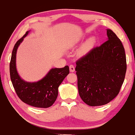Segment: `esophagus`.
<instances>
[{
  "mask_svg": "<svg viewBox=\"0 0 135 135\" xmlns=\"http://www.w3.org/2000/svg\"><path fill=\"white\" fill-rule=\"evenodd\" d=\"M69 68H70V71L71 72H75V67H74V66L73 65H70L69 66Z\"/></svg>",
  "mask_w": 135,
  "mask_h": 135,
  "instance_id": "34e87169",
  "label": "esophagus"
}]
</instances>
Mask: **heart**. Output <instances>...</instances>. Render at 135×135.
I'll list each match as a JSON object with an SVG mask.
<instances>
[{
  "instance_id": "heart-1",
  "label": "heart",
  "mask_w": 135,
  "mask_h": 135,
  "mask_svg": "<svg viewBox=\"0 0 135 135\" xmlns=\"http://www.w3.org/2000/svg\"><path fill=\"white\" fill-rule=\"evenodd\" d=\"M94 44H95V38L94 37L89 38L80 48L79 51L81 55H86V54H87L93 47Z\"/></svg>"
}]
</instances>
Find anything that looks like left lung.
Instances as JSON below:
<instances>
[{
    "label": "left lung",
    "mask_w": 135,
    "mask_h": 135,
    "mask_svg": "<svg viewBox=\"0 0 135 135\" xmlns=\"http://www.w3.org/2000/svg\"><path fill=\"white\" fill-rule=\"evenodd\" d=\"M108 40L76 61L79 96L89 106H100L117 97L126 72V58L121 41L112 30Z\"/></svg>",
    "instance_id": "left-lung-1"
}]
</instances>
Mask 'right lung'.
I'll return each instance as SVG.
<instances>
[{
    "label": "right lung",
    "instance_id": "1",
    "mask_svg": "<svg viewBox=\"0 0 135 135\" xmlns=\"http://www.w3.org/2000/svg\"><path fill=\"white\" fill-rule=\"evenodd\" d=\"M28 32L18 40L14 46L11 58L9 70L12 84L17 95L27 104L38 108H47L55 103L58 94V87L69 74V66L61 69H52L41 80L35 83L25 81L17 72L16 51L20 43Z\"/></svg>",
    "mask_w": 135,
    "mask_h": 135
}]
</instances>
